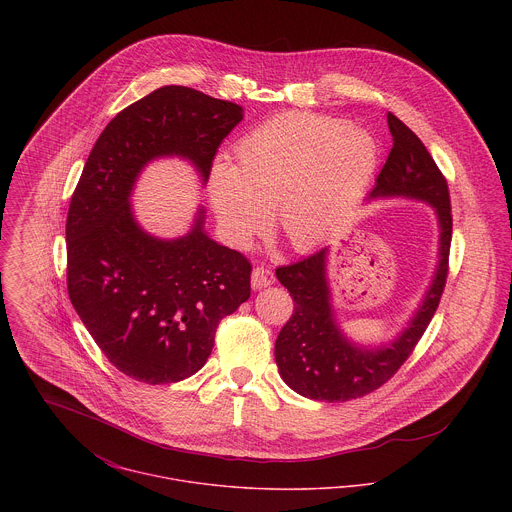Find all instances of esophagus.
Wrapping results in <instances>:
<instances>
[{
	"mask_svg": "<svg viewBox=\"0 0 512 512\" xmlns=\"http://www.w3.org/2000/svg\"><path fill=\"white\" fill-rule=\"evenodd\" d=\"M274 284V274L262 266L254 268L252 270V288L254 290H262V288H268Z\"/></svg>",
	"mask_w": 512,
	"mask_h": 512,
	"instance_id": "34e87169",
	"label": "esophagus"
}]
</instances>
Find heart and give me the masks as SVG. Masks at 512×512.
I'll use <instances>...</instances> for the list:
<instances>
[{"label": "heart", "instance_id": "obj_1", "mask_svg": "<svg viewBox=\"0 0 512 512\" xmlns=\"http://www.w3.org/2000/svg\"><path fill=\"white\" fill-rule=\"evenodd\" d=\"M374 140L347 122L317 114H284L246 134L234 163L219 161L209 199L224 238L246 248L276 224L297 250H309L351 217L374 175Z\"/></svg>", "mask_w": 512, "mask_h": 512}]
</instances>
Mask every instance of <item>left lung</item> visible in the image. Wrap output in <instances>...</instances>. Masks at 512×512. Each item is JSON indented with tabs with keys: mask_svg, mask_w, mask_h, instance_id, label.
I'll use <instances>...</instances> for the list:
<instances>
[{
	"mask_svg": "<svg viewBox=\"0 0 512 512\" xmlns=\"http://www.w3.org/2000/svg\"><path fill=\"white\" fill-rule=\"evenodd\" d=\"M388 128L392 149L368 199L402 197L432 205L439 224L438 266L408 327L380 347L357 345L341 331L327 280L329 246L276 270L293 299L292 317L276 339V365L284 382L311 400L347 402L388 382L422 339L445 288L451 244L447 181L420 138L394 114H388Z\"/></svg>",
	"mask_w": 512,
	"mask_h": 512,
	"instance_id": "left-lung-1",
	"label": "left lung"
}]
</instances>
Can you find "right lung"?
I'll return each mask as SVG.
<instances>
[{
    "label": "right lung",
    "mask_w": 512,
    "mask_h": 512,
    "mask_svg": "<svg viewBox=\"0 0 512 512\" xmlns=\"http://www.w3.org/2000/svg\"><path fill=\"white\" fill-rule=\"evenodd\" d=\"M234 102L161 86L124 108L92 147L67 217V286L84 327L126 376L189 378L207 363L220 319L250 297V262L209 238L205 209L185 236L157 238L130 203L149 161L183 157L205 185Z\"/></svg>",
    "instance_id": "obj_1"
}]
</instances>
